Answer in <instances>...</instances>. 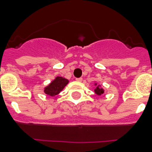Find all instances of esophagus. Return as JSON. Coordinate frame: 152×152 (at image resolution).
<instances>
[{
    "label": "esophagus",
    "mask_w": 152,
    "mask_h": 152,
    "mask_svg": "<svg viewBox=\"0 0 152 152\" xmlns=\"http://www.w3.org/2000/svg\"><path fill=\"white\" fill-rule=\"evenodd\" d=\"M82 80H83V79L82 78H76V81H77V82H82Z\"/></svg>",
    "instance_id": "1"
}]
</instances>
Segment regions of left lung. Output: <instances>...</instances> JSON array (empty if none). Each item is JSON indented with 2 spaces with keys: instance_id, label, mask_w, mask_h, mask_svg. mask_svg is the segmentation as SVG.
<instances>
[{
  "instance_id": "1",
  "label": "left lung",
  "mask_w": 152,
  "mask_h": 152,
  "mask_svg": "<svg viewBox=\"0 0 152 152\" xmlns=\"http://www.w3.org/2000/svg\"><path fill=\"white\" fill-rule=\"evenodd\" d=\"M94 85H95V88L94 89V91H95V95H99V96L103 95L104 92H105V89L102 88V86L101 84H99V83H98L97 82H95V83H94Z\"/></svg>"
}]
</instances>
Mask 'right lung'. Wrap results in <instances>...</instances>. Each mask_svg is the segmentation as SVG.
I'll list each match as a JSON object with an SVG mask.
<instances>
[{
    "label": "right lung",
    "instance_id": "1",
    "mask_svg": "<svg viewBox=\"0 0 152 152\" xmlns=\"http://www.w3.org/2000/svg\"><path fill=\"white\" fill-rule=\"evenodd\" d=\"M69 82V80H67L66 78L59 76H56L48 85H46L43 88L44 93L49 96L54 97L61 93V91H63Z\"/></svg>",
    "mask_w": 152,
    "mask_h": 152
}]
</instances>
